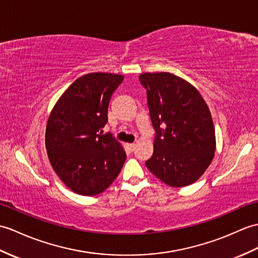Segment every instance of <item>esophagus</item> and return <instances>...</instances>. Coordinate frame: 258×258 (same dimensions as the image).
<instances>
[{
	"label": "esophagus",
	"instance_id": "esophagus-1",
	"mask_svg": "<svg viewBox=\"0 0 258 258\" xmlns=\"http://www.w3.org/2000/svg\"><path fill=\"white\" fill-rule=\"evenodd\" d=\"M126 146H127V148L130 149V151H134V148H135L136 145H135L134 143H127Z\"/></svg>",
	"mask_w": 258,
	"mask_h": 258
}]
</instances>
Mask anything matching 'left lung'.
<instances>
[{
  "mask_svg": "<svg viewBox=\"0 0 258 258\" xmlns=\"http://www.w3.org/2000/svg\"><path fill=\"white\" fill-rule=\"evenodd\" d=\"M155 130L153 156L145 161L170 187L194 183L210 166L215 152L211 113L199 91L169 73L140 76Z\"/></svg>",
  "mask_w": 258,
  "mask_h": 258,
  "instance_id": "1",
  "label": "left lung"
}]
</instances>
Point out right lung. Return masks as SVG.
I'll list each match as a JSON object with an SVG mask.
<instances>
[{
  "label": "right lung",
  "instance_id": "1",
  "mask_svg": "<svg viewBox=\"0 0 258 258\" xmlns=\"http://www.w3.org/2000/svg\"><path fill=\"white\" fill-rule=\"evenodd\" d=\"M124 77L82 76L57 101L46 126V149L53 170L74 192L95 196L118 176L126 159L112 134H102L107 107Z\"/></svg>",
  "mask_w": 258,
  "mask_h": 258
}]
</instances>
